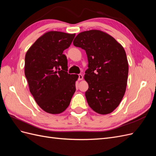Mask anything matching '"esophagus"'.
<instances>
[{"label":"esophagus","mask_w":156,"mask_h":156,"mask_svg":"<svg viewBox=\"0 0 156 156\" xmlns=\"http://www.w3.org/2000/svg\"><path fill=\"white\" fill-rule=\"evenodd\" d=\"M83 76L82 74H79V78H78V80L79 81H81V80H83Z\"/></svg>","instance_id":"obj_1"}]
</instances>
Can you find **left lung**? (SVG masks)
Here are the masks:
<instances>
[{
  "label": "left lung",
  "instance_id": "left-lung-1",
  "mask_svg": "<svg viewBox=\"0 0 156 156\" xmlns=\"http://www.w3.org/2000/svg\"><path fill=\"white\" fill-rule=\"evenodd\" d=\"M73 43L87 55L88 68L84 79L88 84V105L98 114H109L119 105L126 90L129 68L124 48L100 30L79 33Z\"/></svg>",
  "mask_w": 156,
  "mask_h": 156
}]
</instances>
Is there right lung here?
I'll return each mask as SVG.
<instances>
[{"label":"right lung","mask_w":156,"mask_h":156,"mask_svg":"<svg viewBox=\"0 0 156 156\" xmlns=\"http://www.w3.org/2000/svg\"><path fill=\"white\" fill-rule=\"evenodd\" d=\"M75 34L59 31L45 32L25 55V74L30 92L46 112L60 114L69 106L79 76L68 73V60L63 51Z\"/></svg>","instance_id":"right-lung-1"}]
</instances>
